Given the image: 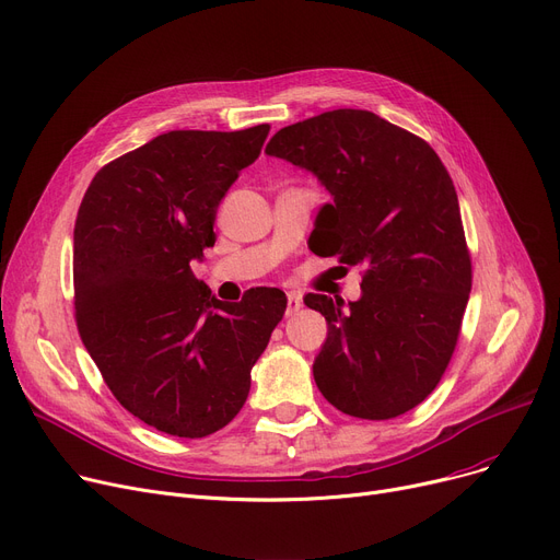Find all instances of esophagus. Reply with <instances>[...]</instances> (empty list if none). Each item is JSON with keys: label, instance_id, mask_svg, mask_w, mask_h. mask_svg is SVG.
Returning <instances> with one entry per match:
<instances>
[{"label": "esophagus", "instance_id": "34e87169", "mask_svg": "<svg viewBox=\"0 0 560 560\" xmlns=\"http://www.w3.org/2000/svg\"><path fill=\"white\" fill-rule=\"evenodd\" d=\"M302 308V298L298 295V292H288V306H285V315L292 317L298 311Z\"/></svg>", "mask_w": 560, "mask_h": 560}]
</instances>
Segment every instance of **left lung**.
I'll use <instances>...</instances> for the list:
<instances>
[{
    "label": "left lung",
    "instance_id": "8db88e82",
    "mask_svg": "<svg viewBox=\"0 0 560 560\" xmlns=\"http://www.w3.org/2000/svg\"><path fill=\"white\" fill-rule=\"evenodd\" d=\"M331 195L315 245L363 272L361 300L306 295L329 334L313 363L319 393L347 416L390 420L445 374L472 288L452 176L431 147L384 117L338 108L283 127L265 147Z\"/></svg>",
    "mask_w": 560,
    "mask_h": 560
}]
</instances>
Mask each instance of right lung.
<instances>
[{"mask_svg": "<svg viewBox=\"0 0 560 560\" xmlns=\"http://www.w3.org/2000/svg\"><path fill=\"white\" fill-rule=\"evenodd\" d=\"M268 133H161L104 165L79 206L81 340L115 399L163 433L203 438L238 416L283 317L281 290L252 288L229 304L190 270L215 245L218 206Z\"/></svg>", "mask_w": 560, "mask_h": 560, "instance_id": "add662e5", "label": "right lung"}]
</instances>
